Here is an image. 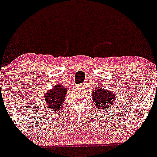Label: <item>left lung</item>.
Returning <instances> with one entry per match:
<instances>
[{"mask_svg":"<svg viewBox=\"0 0 157 157\" xmlns=\"http://www.w3.org/2000/svg\"><path fill=\"white\" fill-rule=\"evenodd\" d=\"M116 95L112 91L102 87H98L92 92V100L98 110L108 109L115 101Z\"/></svg>","mask_w":157,"mask_h":157,"instance_id":"obj_1","label":"left lung"}]
</instances>
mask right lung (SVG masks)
I'll return each mask as SVG.
<instances>
[{
  "label": "right lung",
  "instance_id": "obj_1",
  "mask_svg": "<svg viewBox=\"0 0 157 157\" xmlns=\"http://www.w3.org/2000/svg\"><path fill=\"white\" fill-rule=\"evenodd\" d=\"M68 89L61 83H58L51 89L46 91L44 95V99L50 110L56 112L60 109L66 99Z\"/></svg>",
  "mask_w": 157,
  "mask_h": 157
}]
</instances>
